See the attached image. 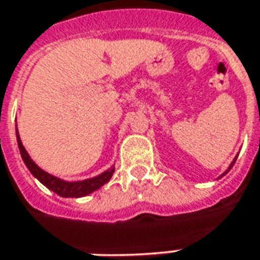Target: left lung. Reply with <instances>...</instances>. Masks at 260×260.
<instances>
[{
  "label": "left lung",
  "mask_w": 260,
  "mask_h": 260,
  "mask_svg": "<svg viewBox=\"0 0 260 260\" xmlns=\"http://www.w3.org/2000/svg\"><path fill=\"white\" fill-rule=\"evenodd\" d=\"M235 161H236V158H235V160H233V163H232V165H231V167H229V170H231V169H232V166H233V165H235ZM229 170H228V172H229ZM228 172H226V173H228ZM226 173H224V175H226Z\"/></svg>",
  "instance_id": "obj_1"
}]
</instances>
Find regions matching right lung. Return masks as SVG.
Instances as JSON below:
<instances>
[{"label": "right lung", "mask_w": 260, "mask_h": 260, "mask_svg": "<svg viewBox=\"0 0 260 260\" xmlns=\"http://www.w3.org/2000/svg\"><path fill=\"white\" fill-rule=\"evenodd\" d=\"M17 142H18V147H20L21 157L24 160L25 166L28 167L29 172L32 173V176H36L37 179L43 183L45 187H48L50 190L57 193L61 198H81V196H87V194H90L94 190L100 189L103 184H106V183L109 182L113 173H114V167H111L109 170H106L104 173L95 176L93 179H87V180H81V182H66V180H61V179L55 177V176L48 175L47 172H44L43 169H40L31 160L28 153H27V150L24 149V146L21 143L18 130H17Z\"/></svg>", "instance_id": "right-lung-1"}]
</instances>
